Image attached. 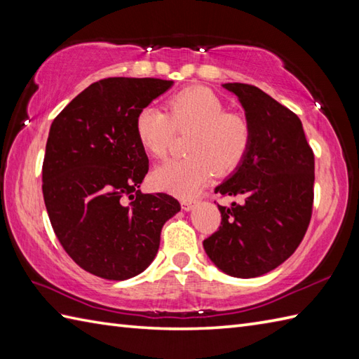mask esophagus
Segmentation results:
<instances>
[{
	"label": "esophagus",
	"mask_w": 359,
	"mask_h": 359,
	"mask_svg": "<svg viewBox=\"0 0 359 359\" xmlns=\"http://www.w3.org/2000/svg\"><path fill=\"white\" fill-rule=\"evenodd\" d=\"M180 205H182V210H184V211H191L193 207H194V201L182 199V201H180Z\"/></svg>",
	"instance_id": "obj_1"
}]
</instances>
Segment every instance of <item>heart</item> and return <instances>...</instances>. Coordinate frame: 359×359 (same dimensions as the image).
Wrapping results in <instances>:
<instances>
[{
  "label": "heart",
  "mask_w": 359,
  "mask_h": 359,
  "mask_svg": "<svg viewBox=\"0 0 359 359\" xmlns=\"http://www.w3.org/2000/svg\"><path fill=\"white\" fill-rule=\"evenodd\" d=\"M175 129H194L187 158H170L154 168L151 182L160 191L191 197L217 172H230L245 158L251 126L245 117L226 112L224 102L208 88H188L168 102V114L147 106L135 117V134L142 147L162 157Z\"/></svg>",
  "instance_id": "heart-1"
}]
</instances>
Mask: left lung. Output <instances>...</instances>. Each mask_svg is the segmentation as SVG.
<instances>
[{
	"label": "left lung",
	"mask_w": 359,
	"mask_h": 359,
	"mask_svg": "<svg viewBox=\"0 0 359 359\" xmlns=\"http://www.w3.org/2000/svg\"><path fill=\"white\" fill-rule=\"evenodd\" d=\"M251 126L245 158L215 193L243 196L242 205H217L222 224L203 241L205 253L233 278H257L294 253L313 205L315 156L299 117L256 86L225 83Z\"/></svg>",
	"instance_id": "obj_1"
}]
</instances>
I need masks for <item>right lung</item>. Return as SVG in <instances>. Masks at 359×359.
<instances>
[{
  "mask_svg": "<svg viewBox=\"0 0 359 359\" xmlns=\"http://www.w3.org/2000/svg\"><path fill=\"white\" fill-rule=\"evenodd\" d=\"M174 81L104 79L52 121L43 162V197L57 238L83 270L109 280L140 274L154 261L174 197L142 194L148 156L135 134L139 111Z\"/></svg>",
  "mask_w": 359,
  "mask_h": 359,
  "instance_id": "obj_1",
  "label": "right lung"
}]
</instances>
